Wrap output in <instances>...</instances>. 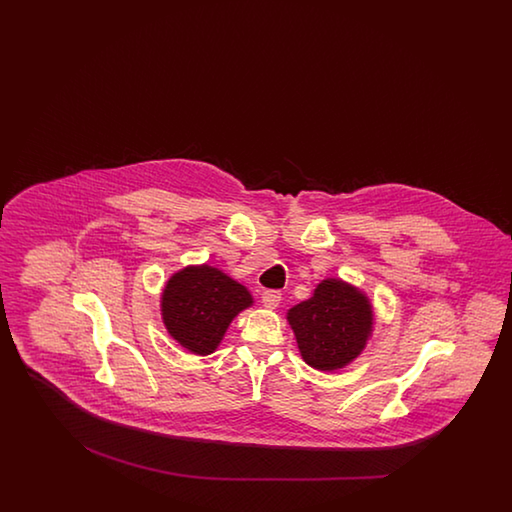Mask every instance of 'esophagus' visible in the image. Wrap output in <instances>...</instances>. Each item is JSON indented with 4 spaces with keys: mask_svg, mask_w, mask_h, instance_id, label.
<instances>
[{
    "mask_svg": "<svg viewBox=\"0 0 512 512\" xmlns=\"http://www.w3.org/2000/svg\"><path fill=\"white\" fill-rule=\"evenodd\" d=\"M280 300H282V293L276 291V289H267V291H263V294H261V302H263L265 307H269V309L278 307Z\"/></svg>",
    "mask_w": 512,
    "mask_h": 512,
    "instance_id": "34e87169",
    "label": "esophagus"
}]
</instances>
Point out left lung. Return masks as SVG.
<instances>
[{
	"mask_svg": "<svg viewBox=\"0 0 512 512\" xmlns=\"http://www.w3.org/2000/svg\"><path fill=\"white\" fill-rule=\"evenodd\" d=\"M300 353L309 366L331 371L359 355L371 331L366 296L340 280H324L311 300L287 315Z\"/></svg>",
	"mask_w": 512,
	"mask_h": 512,
	"instance_id": "1",
	"label": "left lung"
}]
</instances>
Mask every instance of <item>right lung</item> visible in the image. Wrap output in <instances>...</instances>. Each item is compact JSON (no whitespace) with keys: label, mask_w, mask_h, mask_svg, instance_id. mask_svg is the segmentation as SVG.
I'll return each mask as SVG.
<instances>
[{"label":"right lung","mask_w":512,"mask_h":512,"mask_svg":"<svg viewBox=\"0 0 512 512\" xmlns=\"http://www.w3.org/2000/svg\"><path fill=\"white\" fill-rule=\"evenodd\" d=\"M252 304L249 291L208 265L174 274L163 293L166 329L183 348L208 355L218 348L232 318Z\"/></svg>","instance_id":"1"}]
</instances>
